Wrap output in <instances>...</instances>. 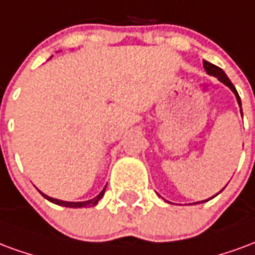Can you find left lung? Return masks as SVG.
<instances>
[{
	"label": "left lung",
	"mask_w": 255,
	"mask_h": 255,
	"mask_svg": "<svg viewBox=\"0 0 255 255\" xmlns=\"http://www.w3.org/2000/svg\"><path fill=\"white\" fill-rule=\"evenodd\" d=\"M204 68H205L206 73L209 74V76H215V77H217V80H219V81H222L223 84L227 85V87H228V88L231 89L232 92H234V95H235V98H237L238 105H239V107H241V114L243 115V113H242V103H241V98H239V95H238L237 88L234 87V84H232V83H231V80L227 77V74L224 73V72H223V69H220V68H219V66H216V65L211 64V62H208V61H204ZM223 189H224V187H223ZM223 189H222V190H223ZM222 190L219 191V193H222ZM219 193H217V194H219ZM217 194H215V196L211 197V198H208V200L194 202V204H201V202L209 201V200H212V198H215V197H216Z\"/></svg>",
	"instance_id": "left-lung-1"
}]
</instances>
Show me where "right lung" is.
I'll list each match as a JSON object with an SVG mask.
<instances>
[{"instance_id":"1","label":"right lung","mask_w":255,"mask_h":255,"mask_svg":"<svg viewBox=\"0 0 255 255\" xmlns=\"http://www.w3.org/2000/svg\"><path fill=\"white\" fill-rule=\"evenodd\" d=\"M106 187L107 185L105 186V189L100 191L98 196L92 198V200H88V201H79V202H73V201H62V200H58V198H53V197H49L46 196L44 193L39 190V193L42 194V196L46 198V200H49L50 202H53V204H57V205H61V206H66V208H91V206H95L98 202L102 200V197L105 196V191H106Z\"/></svg>"}]
</instances>
